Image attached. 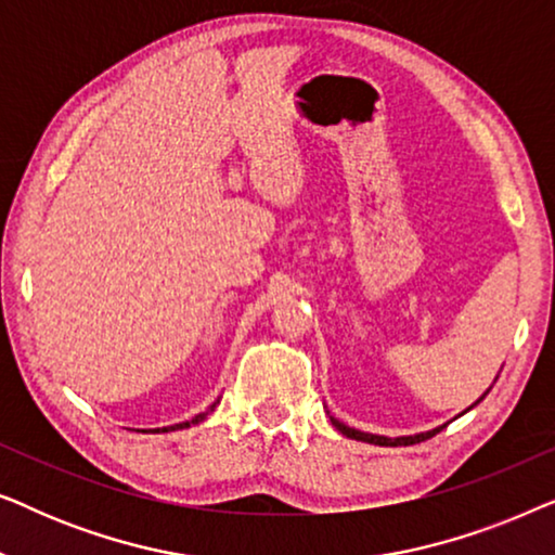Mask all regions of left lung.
<instances>
[{"label":"left lung","instance_id":"8db88e82","mask_svg":"<svg viewBox=\"0 0 555 555\" xmlns=\"http://www.w3.org/2000/svg\"><path fill=\"white\" fill-rule=\"evenodd\" d=\"M490 391V389H488ZM488 391L482 393L480 399L475 401L473 406H477L480 404V401L488 397ZM469 406V409H473ZM331 422H333V427H336L340 435H346V437H351V439H359V442H369V444H378V447H401V444H416V442H424V439H429V437H435L439 429L442 427H447V424H442V427H437V429H429V431H420V435H409V437H384V435H369V431H361V429H353V427H348V424H344V422H338L336 416H331Z\"/></svg>","mask_w":555,"mask_h":555}]
</instances>
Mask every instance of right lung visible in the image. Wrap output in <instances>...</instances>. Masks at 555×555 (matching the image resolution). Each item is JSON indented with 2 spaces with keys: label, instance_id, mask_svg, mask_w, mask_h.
<instances>
[{
  "label": "right lung",
  "instance_id": "1",
  "mask_svg": "<svg viewBox=\"0 0 555 555\" xmlns=\"http://www.w3.org/2000/svg\"><path fill=\"white\" fill-rule=\"evenodd\" d=\"M219 404V399L215 401V404H211L209 409H207V412H202V414H196L194 416V420H189V422H181V424H173V427H164V429H154V431H173V429H186V427H192V424H199L202 420H207V414L209 412H215V406Z\"/></svg>",
  "mask_w": 555,
  "mask_h": 555
}]
</instances>
